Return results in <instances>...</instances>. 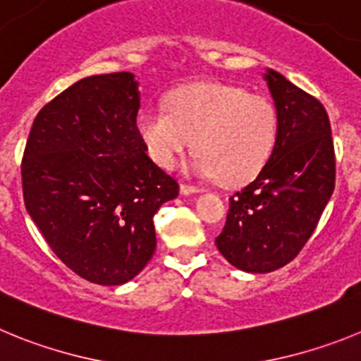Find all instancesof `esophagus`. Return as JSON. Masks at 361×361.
I'll use <instances>...</instances> for the list:
<instances>
[{
  "instance_id": "1",
  "label": "esophagus",
  "mask_w": 361,
  "mask_h": 361,
  "mask_svg": "<svg viewBox=\"0 0 361 361\" xmlns=\"http://www.w3.org/2000/svg\"><path fill=\"white\" fill-rule=\"evenodd\" d=\"M200 188L190 186V184H180V193L183 195H191V193H199Z\"/></svg>"
}]
</instances>
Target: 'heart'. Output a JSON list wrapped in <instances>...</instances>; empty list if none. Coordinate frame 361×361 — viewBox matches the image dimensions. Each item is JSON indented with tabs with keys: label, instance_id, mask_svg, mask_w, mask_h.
Wrapping results in <instances>:
<instances>
[{
	"label": "heart",
	"instance_id": "b5f03b06",
	"mask_svg": "<svg viewBox=\"0 0 361 361\" xmlns=\"http://www.w3.org/2000/svg\"><path fill=\"white\" fill-rule=\"evenodd\" d=\"M137 130L149 157L171 170L193 146V171L226 186L253 178L276 139V111L266 97L222 82H197L168 97V111L145 110Z\"/></svg>",
	"mask_w": 361,
	"mask_h": 361
}]
</instances>
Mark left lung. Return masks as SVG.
Wrapping results in <instances>:
<instances>
[{"label": "left lung", "mask_w": 361, "mask_h": 361, "mask_svg": "<svg viewBox=\"0 0 361 361\" xmlns=\"http://www.w3.org/2000/svg\"><path fill=\"white\" fill-rule=\"evenodd\" d=\"M276 108L269 159L229 199L215 244L231 266L269 273L289 264L312 235L334 191V146L324 104L282 73H264Z\"/></svg>", "instance_id": "obj_1"}]
</instances>
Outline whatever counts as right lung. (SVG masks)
Instances as JSON below:
<instances>
[{
  "label": "right lung",
  "mask_w": 361,
  "mask_h": 361,
  "mask_svg": "<svg viewBox=\"0 0 361 361\" xmlns=\"http://www.w3.org/2000/svg\"><path fill=\"white\" fill-rule=\"evenodd\" d=\"M130 72L92 75L44 104L21 162L23 199L50 250L81 279L121 286L145 269L153 215L178 195L146 153Z\"/></svg>",
  "instance_id": "1"
}]
</instances>
